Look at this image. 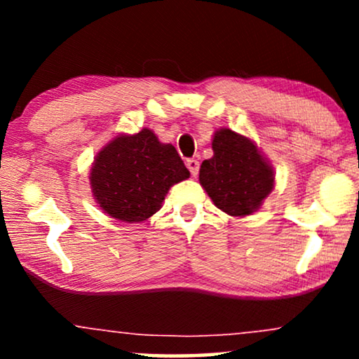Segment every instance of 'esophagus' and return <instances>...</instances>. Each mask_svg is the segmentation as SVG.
Segmentation results:
<instances>
[{
	"label": "esophagus",
	"mask_w": 359,
	"mask_h": 359,
	"mask_svg": "<svg viewBox=\"0 0 359 359\" xmlns=\"http://www.w3.org/2000/svg\"><path fill=\"white\" fill-rule=\"evenodd\" d=\"M186 166H188V168H189L191 175L198 176V173H199V161L198 160H196V158H188V160H186Z\"/></svg>",
	"instance_id": "esophagus-1"
}]
</instances>
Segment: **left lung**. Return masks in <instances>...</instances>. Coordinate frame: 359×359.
<instances>
[{
	"mask_svg": "<svg viewBox=\"0 0 359 359\" xmlns=\"http://www.w3.org/2000/svg\"><path fill=\"white\" fill-rule=\"evenodd\" d=\"M212 150V158L201 165V186L229 215L255 212L274 186L271 165L252 140L230 129L215 130Z\"/></svg>",
	"mask_w": 359,
	"mask_h": 359,
	"instance_id": "8db88e82",
	"label": "left lung"
}]
</instances>
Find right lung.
Instances as JSON below:
<instances>
[{
	"mask_svg": "<svg viewBox=\"0 0 359 359\" xmlns=\"http://www.w3.org/2000/svg\"><path fill=\"white\" fill-rule=\"evenodd\" d=\"M189 178L178 151L161 144L150 129L117 135L91 166L90 183L96 203L122 222H142L161 208L170 188Z\"/></svg>",
	"mask_w": 359,
	"mask_h": 359,
	"instance_id": "obj_1",
	"label": "right lung"
}]
</instances>
